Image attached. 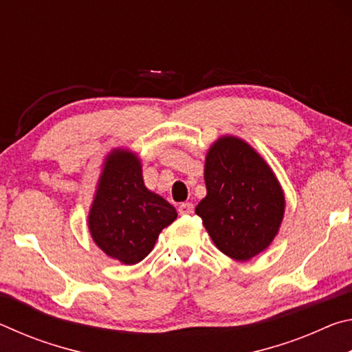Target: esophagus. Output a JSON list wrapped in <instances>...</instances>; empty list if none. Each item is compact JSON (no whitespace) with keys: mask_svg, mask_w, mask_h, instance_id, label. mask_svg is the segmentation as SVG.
<instances>
[{"mask_svg":"<svg viewBox=\"0 0 352 352\" xmlns=\"http://www.w3.org/2000/svg\"><path fill=\"white\" fill-rule=\"evenodd\" d=\"M178 212H180L182 216H188V214H192L194 212V205L189 204V201H184V204L178 206Z\"/></svg>","mask_w":352,"mask_h":352,"instance_id":"34e87169","label":"esophagus"}]
</instances>
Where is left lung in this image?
Segmentation results:
<instances>
[{
	"instance_id": "obj_1",
	"label": "left lung",
	"mask_w": 352,
	"mask_h": 352,
	"mask_svg": "<svg viewBox=\"0 0 352 352\" xmlns=\"http://www.w3.org/2000/svg\"><path fill=\"white\" fill-rule=\"evenodd\" d=\"M204 177L206 195L195 214L220 252L245 262L269 248L285 211L269 163L247 141L223 135L208 148Z\"/></svg>"
}]
</instances>
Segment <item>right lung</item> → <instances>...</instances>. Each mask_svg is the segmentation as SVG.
Segmentation results:
<instances>
[{"mask_svg": "<svg viewBox=\"0 0 352 352\" xmlns=\"http://www.w3.org/2000/svg\"><path fill=\"white\" fill-rule=\"evenodd\" d=\"M175 219V208L146 188L140 155L113 148L104 160L88 212L94 243L124 265L138 264Z\"/></svg>", "mask_w": 352, "mask_h": 352, "instance_id": "1", "label": "right lung"}]
</instances>
